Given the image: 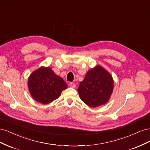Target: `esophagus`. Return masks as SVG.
<instances>
[{
	"label": "esophagus",
	"instance_id": "obj_1",
	"mask_svg": "<svg viewBox=\"0 0 150 150\" xmlns=\"http://www.w3.org/2000/svg\"><path fill=\"white\" fill-rule=\"evenodd\" d=\"M69 85L70 87L73 88H76V84L74 83H70L69 84Z\"/></svg>",
	"mask_w": 150,
	"mask_h": 150
}]
</instances>
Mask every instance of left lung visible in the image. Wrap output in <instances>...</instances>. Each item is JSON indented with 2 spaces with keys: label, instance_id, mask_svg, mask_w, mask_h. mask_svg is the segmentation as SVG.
Here are the masks:
<instances>
[{
  "label": "left lung",
  "instance_id": "1",
  "mask_svg": "<svg viewBox=\"0 0 150 150\" xmlns=\"http://www.w3.org/2000/svg\"><path fill=\"white\" fill-rule=\"evenodd\" d=\"M114 82L111 75L101 66L88 71L78 91L81 100L95 108L106 104L112 93Z\"/></svg>",
  "mask_w": 150,
  "mask_h": 150
}]
</instances>
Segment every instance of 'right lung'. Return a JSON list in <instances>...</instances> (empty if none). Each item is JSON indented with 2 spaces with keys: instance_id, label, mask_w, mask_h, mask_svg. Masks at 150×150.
Here are the masks:
<instances>
[{
  "instance_id": "right-lung-1",
  "label": "right lung",
  "mask_w": 150,
  "mask_h": 150,
  "mask_svg": "<svg viewBox=\"0 0 150 150\" xmlns=\"http://www.w3.org/2000/svg\"><path fill=\"white\" fill-rule=\"evenodd\" d=\"M28 88L35 101L46 104L57 99L67 84L51 68L40 67L30 75Z\"/></svg>"
}]
</instances>
